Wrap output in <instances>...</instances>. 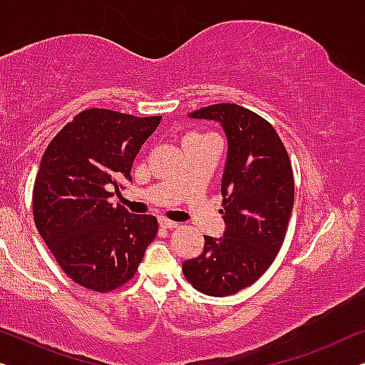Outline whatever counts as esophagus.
Listing matches in <instances>:
<instances>
[{"label":"esophagus","instance_id":"1","mask_svg":"<svg viewBox=\"0 0 365 365\" xmlns=\"http://www.w3.org/2000/svg\"><path fill=\"white\" fill-rule=\"evenodd\" d=\"M160 226L167 227V230H175V227L180 226V222L172 221V220H167V217H160Z\"/></svg>","mask_w":365,"mask_h":365}]
</instances>
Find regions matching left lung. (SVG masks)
<instances>
[{"label":"left lung","instance_id":"obj_1","mask_svg":"<svg viewBox=\"0 0 365 365\" xmlns=\"http://www.w3.org/2000/svg\"><path fill=\"white\" fill-rule=\"evenodd\" d=\"M190 118L221 123L227 160L221 180L225 236H205L198 257L183 262L185 279L211 297L235 295L257 282L279 254L290 221L295 180L274 126L236 103H217Z\"/></svg>","mask_w":365,"mask_h":365}]
</instances>
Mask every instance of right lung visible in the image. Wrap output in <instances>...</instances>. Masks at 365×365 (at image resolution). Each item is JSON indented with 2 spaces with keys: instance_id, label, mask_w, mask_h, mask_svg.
<instances>
[{
  "instance_id": "add662e5",
  "label": "right lung",
  "mask_w": 365,
  "mask_h": 365,
  "mask_svg": "<svg viewBox=\"0 0 365 365\" xmlns=\"http://www.w3.org/2000/svg\"><path fill=\"white\" fill-rule=\"evenodd\" d=\"M162 116L105 108L78 113L47 145L32 190L37 231L80 287L108 293L135 275L159 222L113 206V187L130 168Z\"/></svg>"
}]
</instances>
